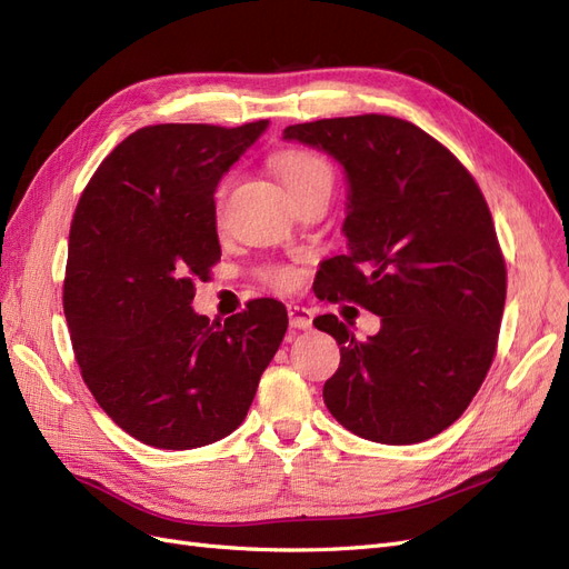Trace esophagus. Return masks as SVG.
<instances>
[{
  "label": "esophagus",
  "mask_w": 569,
  "mask_h": 569,
  "mask_svg": "<svg viewBox=\"0 0 569 569\" xmlns=\"http://www.w3.org/2000/svg\"><path fill=\"white\" fill-rule=\"evenodd\" d=\"M287 313H289V325L295 327V330H308V327L313 325V311H308L306 306L289 303Z\"/></svg>",
  "instance_id": "34e87169"
}]
</instances>
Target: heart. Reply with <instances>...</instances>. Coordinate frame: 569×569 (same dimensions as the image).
Masks as SVG:
<instances>
[{"instance_id": "heart-1", "label": "heart", "mask_w": 569, "mask_h": 569, "mask_svg": "<svg viewBox=\"0 0 569 569\" xmlns=\"http://www.w3.org/2000/svg\"><path fill=\"white\" fill-rule=\"evenodd\" d=\"M274 170H278L280 180L284 182L287 192L291 194V199H301L311 192H318V189H327L332 192L335 184V170L332 166L327 163V159H322L320 153L308 151V149H287L280 151L278 157L272 159ZM228 192V182H220L216 189V201L218 206L226 199ZM263 280L272 287H291L295 284V270L289 268H268L263 270Z\"/></svg>"}]
</instances>
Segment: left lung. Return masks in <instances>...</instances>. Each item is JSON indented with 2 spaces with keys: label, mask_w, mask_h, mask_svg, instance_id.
I'll return each instance as SVG.
<instances>
[{
  "label": "left lung",
  "mask_w": 569,
  "mask_h": 569,
  "mask_svg": "<svg viewBox=\"0 0 569 569\" xmlns=\"http://www.w3.org/2000/svg\"><path fill=\"white\" fill-rule=\"evenodd\" d=\"M349 178V251L322 263L320 297L382 318L356 339L316 318L341 360L322 399L339 425L377 443H418L453 425L491 368L506 303V258L479 184L408 120L363 113L284 128Z\"/></svg>",
  "instance_id": "obj_1"
}]
</instances>
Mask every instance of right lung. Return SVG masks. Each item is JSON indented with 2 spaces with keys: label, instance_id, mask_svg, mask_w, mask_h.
I'll use <instances>...</instances> for the list:
<instances>
[{
  "label": "right lung",
  "instance_id": "right-lung-1",
  "mask_svg": "<svg viewBox=\"0 0 569 569\" xmlns=\"http://www.w3.org/2000/svg\"><path fill=\"white\" fill-rule=\"evenodd\" d=\"M266 128H140L99 163L73 213L63 313L80 375L101 410L153 449L234 432L287 332L274 299L222 325L189 306L220 261L216 184Z\"/></svg>",
  "mask_w": 569,
  "mask_h": 569
}]
</instances>
